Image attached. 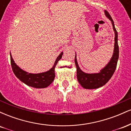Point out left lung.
<instances>
[{"label": "left lung", "mask_w": 131, "mask_h": 131, "mask_svg": "<svg viewBox=\"0 0 131 131\" xmlns=\"http://www.w3.org/2000/svg\"><path fill=\"white\" fill-rule=\"evenodd\" d=\"M105 14L106 17L112 23L113 28L115 31V47L113 56L110 60L108 63L100 70L98 73H92L88 74L82 71L79 67L76 55L75 56V64L77 68V79L79 83L83 88L87 89H94L102 87L106 82H108L110 78L112 77L113 74L115 73L117 63L119 58V47L118 44V32L116 29L114 22L111 17L110 15L106 10H105Z\"/></svg>", "instance_id": "8db88e82"}]
</instances>
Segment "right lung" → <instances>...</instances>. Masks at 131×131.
Wrapping results in <instances>:
<instances>
[{"mask_svg": "<svg viewBox=\"0 0 131 131\" xmlns=\"http://www.w3.org/2000/svg\"><path fill=\"white\" fill-rule=\"evenodd\" d=\"M63 52H61V53L57 57L56 60L55 61L53 67L50 70L46 72H43L37 74H32L29 73L21 69L18 66L16 65L14 60H13L11 53L10 54V61L12 68V70L14 74L21 82L25 83L27 85L30 87H32L34 88H46L53 82L55 78V68L58 61L61 59L62 57Z\"/></svg>", "mask_w": 131, "mask_h": 131, "instance_id": "right-lung-1", "label": "right lung"}]
</instances>
